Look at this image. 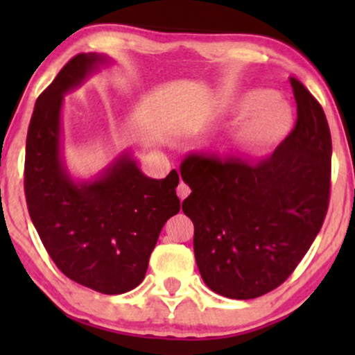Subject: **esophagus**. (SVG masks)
Listing matches in <instances>:
<instances>
[{
    "mask_svg": "<svg viewBox=\"0 0 355 355\" xmlns=\"http://www.w3.org/2000/svg\"><path fill=\"white\" fill-rule=\"evenodd\" d=\"M189 193H191V189H189V186L186 182H179V186H178V196H179V198H181V200H184V198H186Z\"/></svg>",
    "mask_w": 355,
    "mask_h": 355,
    "instance_id": "34e87169",
    "label": "esophagus"
}]
</instances>
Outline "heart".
<instances>
[{
	"instance_id": "obj_1",
	"label": "heart",
	"mask_w": 355,
	"mask_h": 355,
	"mask_svg": "<svg viewBox=\"0 0 355 355\" xmlns=\"http://www.w3.org/2000/svg\"><path fill=\"white\" fill-rule=\"evenodd\" d=\"M226 113L241 118L220 144V150L232 155L268 153L289 137L295 125L293 108L270 89L242 92L226 106Z\"/></svg>"
}]
</instances>
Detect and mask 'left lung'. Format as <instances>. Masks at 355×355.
I'll return each instance as SVG.
<instances>
[{"label": "left lung", "mask_w": 355, "mask_h": 355, "mask_svg": "<svg viewBox=\"0 0 355 355\" xmlns=\"http://www.w3.org/2000/svg\"><path fill=\"white\" fill-rule=\"evenodd\" d=\"M297 123L255 164L192 155L181 176L192 189L182 211L193 223L203 283L230 299H255L283 284L312 245L329 200L331 134L322 106L291 79Z\"/></svg>", "instance_id": "8db88e82"}]
</instances>
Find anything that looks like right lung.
<instances>
[{
	"label": "right lung",
	"instance_id": "add662e5",
	"mask_svg": "<svg viewBox=\"0 0 355 355\" xmlns=\"http://www.w3.org/2000/svg\"><path fill=\"white\" fill-rule=\"evenodd\" d=\"M111 62L106 55L80 53L38 96L24 184L31 220L58 268L96 293L123 294L142 283L162 227L181 202L176 169L164 179L145 176L129 150L92 179H76L67 169L64 95Z\"/></svg>",
	"mask_w": 355,
	"mask_h": 355
}]
</instances>
